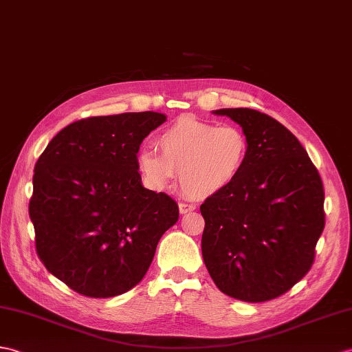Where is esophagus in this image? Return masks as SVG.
Segmentation results:
<instances>
[{"label":"esophagus","instance_id":"1","mask_svg":"<svg viewBox=\"0 0 352 352\" xmlns=\"http://www.w3.org/2000/svg\"><path fill=\"white\" fill-rule=\"evenodd\" d=\"M178 208H179V213H182V214H186V213H190V211H193L196 207L193 206V204L179 202V204H178Z\"/></svg>","mask_w":352,"mask_h":352}]
</instances>
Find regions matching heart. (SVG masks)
Instances as JSON below:
<instances>
[{
  "mask_svg": "<svg viewBox=\"0 0 352 352\" xmlns=\"http://www.w3.org/2000/svg\"><path fill=\"white\" fill-rule=\"evenodd\" d=\"M157 151L142 148L138 168L145 183L169 190L179 175L183 190L193 198H211L240 178L249 157V139L241 129L179 117L156 136Z\"/></svg>",
  "mask_w": 352,
  "mask_h": 352,
  "instance_id": "obj_1",
  "label": "heart"
}]
</instances>
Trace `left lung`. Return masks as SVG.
<instances>
[{
    "mask_svg": "<svg viewBox=\"0 0 352 352\" xmlns=\"http://www.w3.org/2000/svg\"><path fill=\"white\" fill-rule=\"evenodd\" d=\"M249 139V157L230 189L201 206L202 258L226 296L261 303L282 296L314 264L324 231L321 177L303 145L279 121L225 108Z\"/></svg>",
    "mask_w": 352,
    "mask_h": 352,
    "instance_id": "obj_1",
    "label": "left lung"
}]
</instances>
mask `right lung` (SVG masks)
I'll return each mask as SVG.
<instances>
[{
	"instance_id": "add662e5",
	"label": "right lung",
	"mask_w": 352,
	"mask_h": 352,
	"mask_svg": "<svg viewBox=\"0 0 352 352\" xmlns=\"http://www.w3.org/2000/svg\"><path fill=\"white\" fill-rule=\"evenodd\" d=\"M165 121L153 111L75 121L38 157L30 201L37 255L73 291L108 298L132 289L177 223V202L145 189L138 173L139 146Z\"/></svg>"
}]
</instances>
